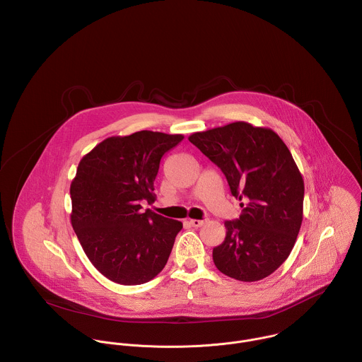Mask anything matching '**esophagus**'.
<instances>
[{"label": "esophagus", "instance_id": "34e87169", "mask_svg": "<svg viewBox=\"0 0 362 362\" xmlns=\"http://www.w3.org/2000/svg\"><path fill=\"white\" fill-rule=\"evenodd\" d=\"M204 223H206L204 220H190V221H189V224H190L192 227H202Z\"/></svg>", "mask_w": 362, "mask_h": 362}]
</instances>
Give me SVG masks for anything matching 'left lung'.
Returning a JSON list of instances; mask_svg holds the SVG:
<instances>
[{
    "mask_svg": "<svg viewBox=\"0 0 362 362\" xmlns=\"http://www.w3.org/2000/svg\"><path fill=\"white\" fill-rule=\"evenodd\" d=\"M189 141L224 173L243 213L228 220L213 250L220 272L241 282L261 281L289 257L303 220V177L276 132L238 121Z\"/></svg>",
    "mask_w": 362,
    "mask_h": 362,
    "instance_id": "obj_1",
    "label": "left lung"
}]
</instances>
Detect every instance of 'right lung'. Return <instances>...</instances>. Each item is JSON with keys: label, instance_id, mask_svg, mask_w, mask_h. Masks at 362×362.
<instances>
[{"label": "right lung", "instance_id": "add662e5", "mask_svg": "<svg viewBox=\"0 0 362 362\" xmlns=\"http://www.w3.org/2000/svg\"><path fill=\"white\" fill-rule=\"evenodd\" d=\"M183 135L139 131L100 142L70 185L71 226L90 262L110 281L141 285L166 265L183 224L141 203L155 202L162 156Z\"/></svg>", "mask_w": 362, "mask_h": 362}]
</instances>
